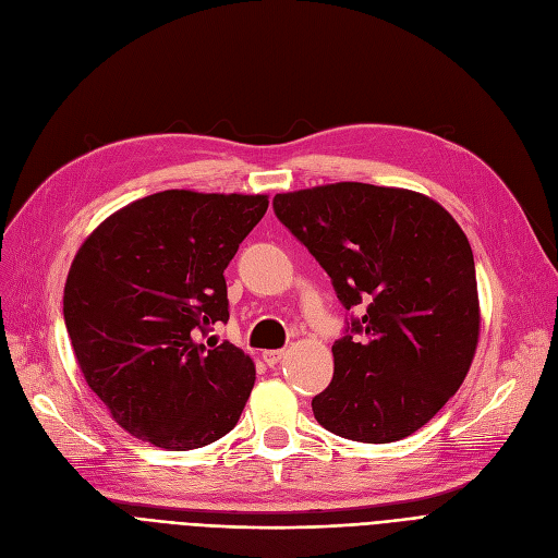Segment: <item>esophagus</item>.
I'll list each match as a JSON object with an SVG mask.
<instances>
[{"label":"esophagus","mask_w":558,"mask_h":558,"mask_svg":"<svg viewBox=\"0 0 558 558\" xmlns=\"http://www.w3.org/2000/svg\"><path fill=\"white\" fill-rule=\"evenodd\" d=\"M262 356H264V362H266L268 366H276V364L280 362V359L284 356V350H266Z\"/></svg>","instance_id":"1"}]
</instances>
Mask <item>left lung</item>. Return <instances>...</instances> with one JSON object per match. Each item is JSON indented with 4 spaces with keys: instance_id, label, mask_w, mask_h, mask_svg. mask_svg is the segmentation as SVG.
Segmentation results:
<instances>
[{
    "instance_id": "1",
    "label": "left lung",
    "mask_w": 558,
    "mask_h": 558,
    "mask_svg": "<svg viewBox=\"0 0 558 558\" xmlns=\"http://www.w3.org/2000/svg\"><path fill=\"white\" fill-rule=\"evenodd\" d=\"M278 220L308 247L352 317L315 420L356 442H393L454 397L480 338L473 250L438 202L399 187L333 183L276 194Z\"/></svg>"
}]
</instances>
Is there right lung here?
Instances as JSON below:
<instances>
[{"instance_id":"obj_1","label":"right lung","mask_w":558,"mask_h":558,"mask_svg":"<svg viewBox=\"0 0 558 558\" xmlns=\"http://www.w3.org/2000/svg\"><path fill=\"white\" fill-rule=\"evenodd\" d=\"M266 208V194L165 190L78 247L64 325L85 383L128 434L185 452L236 426L255 364L202 336L229 319L225 268Z\"/></svg>"}]
</instances>
